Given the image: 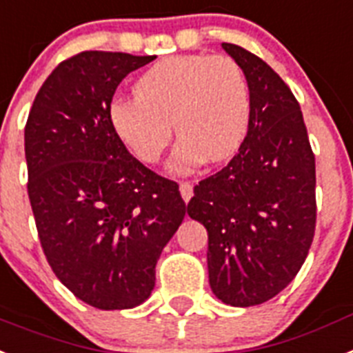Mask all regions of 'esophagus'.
Returning <instances> with one entry per match:
<instances>
[{"mask_svg": "<svg viewBox=\"0 0 353 353\" xmlns=\"http://www.w3.org/2000/svg\"><path fill=\"white\" fill-rule=\"evenodd\" d=\"M179 190H181V197L185 199V203H188L192 199V195H194V185L183 181L179 183Z\"/></svg>", "mask_w": 353, "mask_h": 353, "instance_id": "34e87169", "label": "esophagus"}]
</instances>
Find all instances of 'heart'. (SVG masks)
I'll return each mask as SVG.
<instances>
[{
	"label": "heart",
	"instance_id": "heart-1",
	"mask_svg": "<svg viewBox=\"0 0 353 353\" xmlns=\"http://www.w3.org/2000/svg\"><path fill=\"white\" fill-rule=\"evenodd\" d=\"M132 97L109 105L112 129L136 158L158 163L181 134L170 159L179 174L206 159L222 161L239 150L251 121V91L242 68L230 57L174 55L147 70Z\"/></svg>",
	"mask_w": 353,
	"mask_h": 353
}]
</instances>
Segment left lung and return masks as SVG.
Returning a JSON list of instances; mask_svg holds the SVG:
<instances>
[{"mask_svg": "<svg viewBox=\"0 0 353 353\" xmlns=\"http://www.w3.org/2000/svg\"><path fill=\"white\" fill-rule=\"evenodd\" d=\"M251 121L239 152L194 188L188 215L208 232L210 287L232 307L271 300L294 280L316 230V161L300 103L276 71L236 44Z\"/></svg>", "mask_w": 353, "mask_h": 353, "instance_id": "8db88e82", "label": "left lung"}]
</instances>
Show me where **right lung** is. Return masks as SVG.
<instances>
[{
  "label": "right lung",
  "instance_id": "right-lung-1",
  "mask_svg": "<svg viewBox=\"0 0 353 353\" xmlns=\"http://www.w3.org/2000/svg\"><path fill=\"white\" fill-rule=\"evenodd\" d=\"M154 55L82 52L41 85L25 127L28 197L55 276L102 310L143 303L181 226L179 185L129 154L112 129L118 84Z\"/></svg>",
  "mask_w": 353,
  "mask_h": 353
}]
</instances>
